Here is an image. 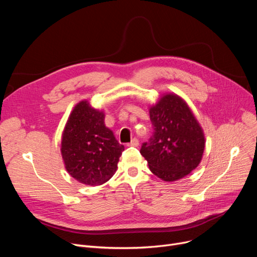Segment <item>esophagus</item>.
Segmentation results:
<instances>
[{
  "label": "esophagus",
  "instance_id": "obj_1",
  "mask_svg": "<svg viewBox=\"0 0 257 257\" xmlns=\"http://www.w3.org/2000/svg\"><path fill=\"white\" fill-rule=\"evenodd\" d=\"M140 145V142L138 139H132L129 144H127L128 147H138Z\"/></svg>",
  "mask_w": 257,
  "mask_h": 257
}]
</instances>
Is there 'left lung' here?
Wrapping results in <instances>:
<instances>
[{"label":"left lung","mask_w":257,"mask_h":257,"mask_svg":"<svg viewBox=\"0 0 257 257\" xmlns=\"http://www.w3.org/2000/svg\"><path fill=\"white\" fill-rule=\"evenodd\" d=\"M150 119L154 131L140 152L151 172L165 181L185 177L199 166L205 147L193 112L180 97L169 93L150 108Z\"/></svg>","instance_id":"left-lung-1"}]
</instances>
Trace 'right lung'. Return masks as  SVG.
Instances as JSON below:
<instances>
[{
	"instance_id": "right-lung-1",
	"label": "right lung",
	"mask_w": 257,
	"mask_h": 257,
	"mask_svg": "<svg viewBox=\"0 0 257 257\" xmlns=\"http://www.w3.org/2000/svg\"><path fill=\"white\" fill-rule=\"evenodd\" d=\"M124 146L105 127L104 113L87 101L78 103L65 125L61 154L66 171L80 183L100 185L116 171Z\"/></svg>"
}]
</instances>
